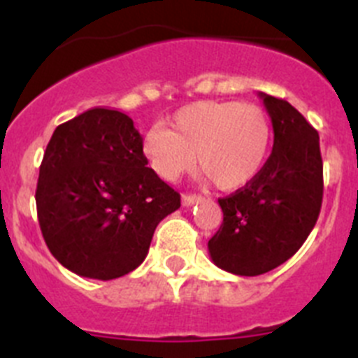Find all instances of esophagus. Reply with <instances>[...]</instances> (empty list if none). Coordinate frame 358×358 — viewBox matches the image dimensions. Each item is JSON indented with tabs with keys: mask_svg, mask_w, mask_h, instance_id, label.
I'll use <instances>...</instances> for the list:
<instances>
[{
	"mask_svg": "<svg viewBox=\"0 0 358 358\" xmlns=\"http://www.w3.org/2000/svg\"><path fill=\"white\" fill-rule=\"evenodd\" d=\"M181 201H182V206H194V204H197V202L202 201V197L195 194H182Z\"/></svg>",
	"mask_w": 358,
	"mask_h": 358,
	"instance_id": "34e87169",
	"label": "esophagus"
}]
</instances>
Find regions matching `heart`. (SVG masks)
I'll return each mask as SVG.
<instances>
[{
	"label": "heart",
	"mask_w": 358,
	"mask_h": 358,
	"mask_svg": "<svg viewBox=\"0 0 358 358\" xmlns=\"http://www.w3.org/2000/svg\"><path fill=\"white\" fill-rule=\"evenodd\" d=\"M273 123L258 103L199 100L177 109L169 129L152 127L141 150L152 170L166 181L192 169L224 192L251 182L268 156Z\"/></svg>",
	"instance_id": "heart-1"
}]
</instances>
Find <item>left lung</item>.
I'll return each instance as SVG.
<instances>
[{
	"label": "left lung",
	"instance_id": "obj_1",
	"mask_svg": "<svg viewBox=\"0 0 358 358\" xmlns=\"http://www.w3.org/2000/svg\"><path fill=\"white\" fill-rule=\"evenodd\" d=\"M260 98L273 122V152L251 182L218 199L224 220L208 242L213 264L238 276L265 274L296 255L322 202L317 131L283 98Z\"/></svg>",
	"mask_w": 358,
	"mask_h": 358
}]
</instances>
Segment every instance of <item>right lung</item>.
I'll return each mask as SVG.
<instances>
[{"instance_id":"add662e5","label":"right lung","mask_w":358,"mask_h":358,"mask_svg":"<svg viewBox=\"0 0 358 358\" xmlns=\"http://www.w3.org/2000/svg\"><path fill=\"white\" fill-rule=\"evenodd\" d=\"M141 141L127 115L94 107L59 125L46 147L37 218L50 252L78 276L115 280L140 267L157 224L181 206Z\"/></svg>"}]
</instances>
